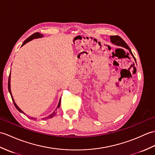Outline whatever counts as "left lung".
<instances>
[{
    "instance_id": "1",
    "label": "left lung",
    "mask_w": 155,
    "mask_h": 155,
    "mask_svg": "<svg viewBox=\"0 0 155 155\" xmlns=\"http://www.w3.org/2000/svg\"><path fill=\"white\" fill-rule=\"evenodd\" d=\"M110 40H111V43H112V44H114L115 45H117L118 46H121V47H122V48H126V49H129V51H130L131 55L134 57V58L135 61V58L134 57V55H133L130 48H129V47L127 45L126 43L124 41L123 39L120 38L119 35H110Z\"/></svg>"
}]
</instances>
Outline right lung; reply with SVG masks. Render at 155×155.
Returning a JSON list of instances; mask_svg holds the SVG:
<instances>
[{
    "label": "right lung",
    "instance_id": "obj_1",
    "mask_svg": "<svg viewBox=\"0 0 155 155\" xmlns=\"http://www.w3.org/2000/svg\"><path fill=\"white\" fill-rule=\"evenodd\" d=\"M43 36H44V35H43L42 34H41L40 33H39V32H36V33H34V34H32L31 35H30V37H29L28 38H27V39H26V40H25V41H24V43L22 44V45H21V46H23L24 45L26 44V43H28V42H29L30 41L32 40V39H36V38H42ZM8 91H9V92H10V96H11V98H12V101H13V103H14V106L16 107V108L18 110V111H20V112H21V113H22V114H25V113L24 112V111H23L22 110H21V109H20V108H19V107L16 105V104L15 103V102H14V100L13 97H12V93H11V90H10V75H9V77H8ZM60 104H61V99H60V100H59V104H58V106H57L56 110H55V111H54L51 114H50L49 116H48V117H45V118H43L42 120H47V119L51 118V117H53V116H55V114H57V111H56V110H57V108H59V107H60ZM29 118L31 119V120H36V118H35V117H29Z\"/></svg>",
    "mask_w": 155,
    "mask_h": 155
}]
</instances>
